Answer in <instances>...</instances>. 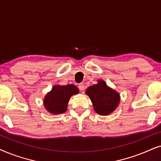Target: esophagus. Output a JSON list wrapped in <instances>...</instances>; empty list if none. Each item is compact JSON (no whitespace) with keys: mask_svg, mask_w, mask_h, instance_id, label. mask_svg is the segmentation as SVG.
<instances>
[{"mask_svg":"<svg viewBox=\"0 0 161 161\" xmlns=\"http://www.w3.org/2000/svg\"><path fill=\"white\" fill-rule=\"evenodd\" d=\"M79 88L80 91H84L85 90V85L82 84V83H81V84L79 85Z\"/></svg>","mask_w":161,"mask_h":161,"instance_id":"34e87169","label":"esophagus"}]
</instances>
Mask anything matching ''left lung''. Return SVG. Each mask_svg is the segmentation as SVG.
<instances>
[{"instance_id":"left-lung-1","label":"left lung","mask_w":161,"mask_h":161,"mask_svg":"<svg viewBox=\"0 0 161 161\" xmlns=\"http://www.w3.org/2000/svg\"><path fill=\"white\" fill-rule=\"evenodd\" d=\"M97 82L87 87L85 94L91 98L96 113L100 115H108L119 106L120 94L109 87L102 79H98Z\"/></svg>"}]
</instances>
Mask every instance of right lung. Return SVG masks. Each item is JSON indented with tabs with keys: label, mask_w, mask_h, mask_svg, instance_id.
<instances>
[{
	"label": "right lung",
	"mask_w": 161,
	"mask_h": 161,
	"mask_svg": "<svg viewBox=\"0 0 161 161\" xmlns=\"http://www.w3.org/2000/svg\"><path fill=\"white\" fill-rule=\"evenodd\" d=\"M79 89L74 85H53L43 99V105L49 113L58 115L67 110L68 104L72 96L79 93Z\"/></svg>",
	"instance_id": "1"
}]
</instances>
